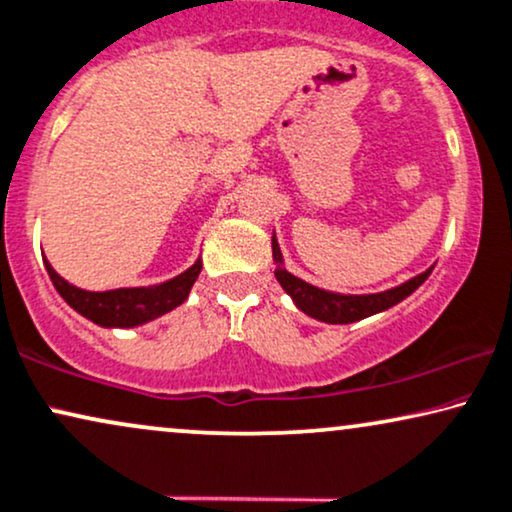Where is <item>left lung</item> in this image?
<instances>
[{
    "instance_id": "1",
    "label": "left lung",
    "mask_w": 512,
    "mask_h": 512,
    "mask_svg": "<svg viewBox=\"0 0 512 512\" xmlns=\"http://www.w3.org/2000/svg\"><path fill=\"white\" fill-rule=\"evenodd\" d=\"M271 250H274V262L276 267V281L281 283L283 290L293 297L297 309H302L304 314L312 316V319L326 321V323H354L359 319H366V316H373L378 312H385V309L394 307V304L409 297L413 290H416L420 283H425V278L430 276V271H423V274L413 276L411 281L401 283V286L392 290H383V293L373 295H340V293H328V290H321L312 286V283L302 281L290 274V271L283 269V257L281 248H278L276 236H271Z\"/></svg>"
}]
</instances>
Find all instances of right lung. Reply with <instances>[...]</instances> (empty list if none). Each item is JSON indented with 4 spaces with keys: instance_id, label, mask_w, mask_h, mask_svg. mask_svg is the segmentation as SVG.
<instances>
[{
    "instance_id": "right-lung-1",
    "label": "right lung",
    "mask_w": 512,
    "mask_h": 512,
    "mask_svg": "<svg viewBox=\"0 0 512 512\" xmlns=\"http://www.w3.org/2000/svg\"><path fill=\"white\" fill-rule=\"evenodd\" d=\"M44 267L49 271L51 283L58 290V295L66 300L77 314L84 319L99 323L103 328H134L141 323H148L158 316L172 312L179 307L191 293V286L203 269V262H196L184 274L170 278L151 288H118L106 290V293H92V290L75 288L66 278H61L54 267L44 257Z\"/></svg>"
}]
</instances>
